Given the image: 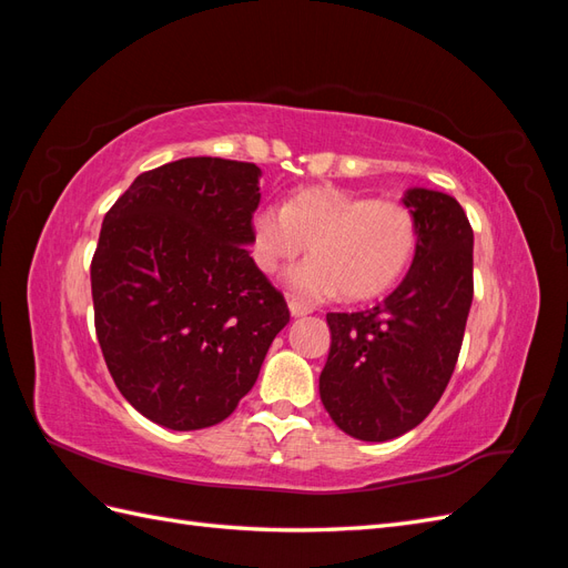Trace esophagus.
<instances>
[{
  "label": "esophagus",
  "instance_id": "1",
  "mask_svg": "<svg viewBox=\"0 0 568 568\" xmlns=\"http://www.w3.org/2000/svg\"><path fill=\"white\" fill-rule=\"evenodd\" d=\"M288 311H291V315H294V317H303L307 313H313V307L307 305V303H303V301H298V298H291L288 301Z\"/></svg>",
  "mask_w": 568,
  "mask_h": 568
}]
</instances>
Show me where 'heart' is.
I'll list each match as a JSON object with an SVG mask.
<instances>
[{
    "label": "heart",
    "instance_id": "1",
    "mask_svg": "<svg viewBox=\"0 0 568 568\" xmlns=\"http://www.w3.org/2000/svg\"><path fill=\"white\" fill-rule=\"evenodd\" d=\"M253 261L280 272L311 246V261L288 274L296 296L317 303L343 291L351 301L382 296L417 253V217L405 203L376 201L338 189H303L284 209L267 205L251 225Z\"/></svg>",
    "mask_w": 568,
    "mask_h": 568
}]
</instances>
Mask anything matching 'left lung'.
I'll use <instances>...</instances> for the list:
<instances>
[{
  "instance_id": "8db88e82",
  "label": "left lung",
  "mask_w": 568,
  "mask_h": 568,
  "mask_svg": "<svg viewBox=\"0 0 568 568\" xmlns=\"http://www.w3.org/2000/svg\"><path fill=\"white\" fill-rule=\"evenodd\" d=\"M403 203L419 242L400 286L369 311L326 315L320 398L357 440L398 438L428 417L455 372L474 298V230L462 205L422 186Z\"/></svg>"
}]
</instances>
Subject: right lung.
I'll return each mask as SVG.
<instances>
[{
	"label": "right lung",
	"mask_w": 568,
	"mask_h": 568,
	"mask_svg": "<svg viewBox=\"0 0 568 568\" xmlns=\"http://www.w3.org/2000/svg\"><path fill=\"white\" fill-rule=\"evenodd\" d=\"M261 168L182 159L136 178L101 225L94 329L125 400L173 432L220 424L261 374L284 296L248 255Z\"/></svg>",
	"instance_id": "right-lung-1"
}]
</instances>
